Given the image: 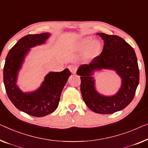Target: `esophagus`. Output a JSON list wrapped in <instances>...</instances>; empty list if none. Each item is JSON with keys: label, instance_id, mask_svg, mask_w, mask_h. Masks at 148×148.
<instances>
[{"label": "esophagus", "instance_id": "obj_1", "mask_svg": "<svg viewBox=\"0 0 148 148\" xmlns=\"http://www.w3.org/2000/svg\"><path fill=\"white\" fill-rule=\"evenodd\" d=\"M68 69L70 70V71L72 72V74H75L76 72V70H77V68L76 66L74 65H70L68 66Z\"/></svg>", "mask_w": 148, "mask_h": 148}]
</instances>
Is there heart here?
<instances>
[{
  "mask_svg": "<svg viewBox=\"0 0 148 148\" xmlns=\"http://www.w3.org/2000/svg\"><path fill=\"white\" fill-rule=\"evenodd\" d=\"M86 42L88 43V44H90V43L92 42V39L88 38L86 40ZM99 47H100V46H99V44L98 42H95L93 45V46H92L91 50H90V52H96L97 50H98Z\"/></svg>",
  "mask_w": 148,
  "mask_h": 148,
  "instance_id": "heart-1",
  "label": "heart"
}]
</instances>
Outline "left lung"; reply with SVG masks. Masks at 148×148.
Instances as JSON below:
<instances>
[{
	"label": "left lung",
	"instance_id": "left-lung-1",
	"mask_svg": "<svg viewBox=\"0 0 148 148\" xmlns=\"http://www.w3.org/2000/svg\"><path fill=\"white\" fill-rule=\"evenodd\" d=\"M98 34L104 42L102 52L89 64L80 66L77 74L80 76V91L87 106L96 113L110 114L125 108L133 100L140 72L135 51L128 43L116 35ZM102 68L116 70L122 78V86L114 96L103 97L95 90L91 75Z\"/></svg>",
	"mask_w": 148,
	"mask_h": 148
}]
</instances>
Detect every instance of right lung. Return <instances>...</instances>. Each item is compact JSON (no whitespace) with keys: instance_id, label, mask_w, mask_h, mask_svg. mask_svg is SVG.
I'll list each match as a JSON object with an SVG mask.
<instances>
[{"instance_id":"add662e5","label":"right lung","mask_w":148,"mask_h":148,"mask_svg":"<svg viewBox=\"0 0 148 148\" xmlns=\"http://www.w3.org/2000/svg\"><path fill=\"white\" fill-rule=\"evenodd\" d=\"M49 33L28 34L10 50L3 69V80L8 98L16 108L28 115L43 117L52 113L58 106L62 91L71 73L68 68L60 72H50L36 91L25 94L16 85L18 72L30 48L43 44Z\"/></svg>"}]
</instances>
